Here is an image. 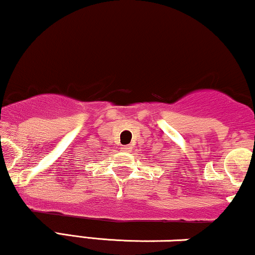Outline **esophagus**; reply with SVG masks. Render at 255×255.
Wrapping results in <instances>:
<instances>
[{
	"label": "esophagus",
	"mask_w": 255,
	"mask_h": 255,
	"mask_svg": "<svg viewBox=\"0 0 255 255\" xmlns=\"http://www.w3.org/2000/svg\"><path fill=\"white\" fill-rule=\"evenodd\" d=\"M121 149H122L123 151H125V152H128V151L131 150V148H130V146H128V145H123Z\"/></svg>",
	"instance_id": "1"
}]
</instances>
